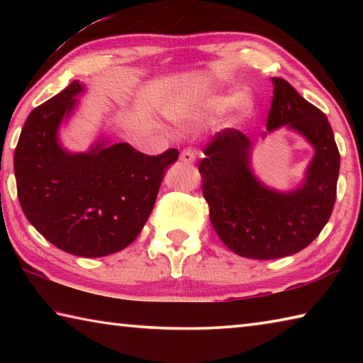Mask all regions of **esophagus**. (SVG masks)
<instances>
[{"mask_svg": "<svg viewBox=\"0 0 363 363\" xmlns=\"http://www.w3.org/2000/svg\"><path fill=\"white\" fill-rule=\"evenodd\" d=\"M196 160V150L192 149V147H187L181 152V162L184 163H194Z\"/></svg>", "mask_w": 363, "mask_h": 363, "instance_id": "34e87169", "label": "esophagus"}]
</instances>
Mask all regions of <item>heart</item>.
<instances>
[{
    "instance_id": "1",
    "label": "heart",
    "mask_w": 363,
    "mask_h": 363,
    "mask_svg": "<svg viewBox=\"0 0 363 363\" xmlns=\"http://www.w3.org/2000/svg\"><path fill=\"white\" fill-rule=\"evenodd\" d=\"M230 102H232V96H213L208 104H210V107L213 110H223V108H225L227 106H229ZM248 106H250V102L247 99H242L240 101V107L242 108H247Z\"/></svg>"
}]
</instances>
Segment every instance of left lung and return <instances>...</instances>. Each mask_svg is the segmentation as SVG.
Listing matches in <instances>:
<instances>
[{"mask_svg": "<svg viewBox=\"0 0 363 363\" xmlns=\"http://www.w3.org/2000/svg\"><path fill=\"white\" fill-rule=\"evenodd\" d=\"M272 82L267 131L286 125L315 149L304 186L279 194L257 182L250 171V140L230 128L210 140L199 163L213 229L227 248L250 259L285 257L314 242L333 211L340 174V150L327 115L286 79Z\"/></svg>", "mask_w": 363, "mask_h": 363, "instance_id": "1", "label": "left lung"}]
</instances>
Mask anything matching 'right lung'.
<instances>
[{
  "instance_id": "right-lung-1",
  "label": "right lung",
  "mask_w": 363,
  "mask_h": 363,
  "mask_svg": "<svg viewBox=\"0 0 363 363\" xmlns=\"http://www.w3.org/2000/svg\"><path fill=\"white\" fill-rule=\"evenodd\" d=\"M82 91L72 82L30 112L14 152V173L23 214L48 242L70 255L101 257L136 240L164 169L179 152L145 155L118 143L67 153L57 130Z\"/></svg>"
}]
</instances>
